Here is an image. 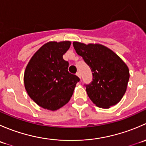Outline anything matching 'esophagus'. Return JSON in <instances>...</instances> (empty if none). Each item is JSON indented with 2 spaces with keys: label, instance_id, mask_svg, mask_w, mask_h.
Listing matches in <instances>:
<instances>
[{
  "label": "esophagus",
  "instance_id": "34e87169",
  "mask_svg": "<svg viewBox=\"0 0 146 146\" xmlns=\"http://www.w3.org/2000/svg\"><path fill=\"white\" fill-rule=\"evenodd\" d=\"M76 76H77L78 77H79L80 79H81V74H80V72H77V73H76Z\"/></svg>",
  "mask_w": 146,
  "mask_h": 146
}]
</instances>
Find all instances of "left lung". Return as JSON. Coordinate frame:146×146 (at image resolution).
Here are the masks:
<instances>
[{
    "instance_id": "1",
    "label": "left lung",
    "mask_w": 146,
    "mask_h": 146,
    "mask_svg": "<svg viewBox=\"0 0 146 146\" xmlns=\"http://www.w3.org/2000/svg\"><path fill=\"white\" fill-rule=\"evenodd\" d=\"M73 45L92 71V81L84 85L91 101L104 109L117 104L126 90L129 80L127 66L115 53L101 44L74 42Z\"/></svg>"
}]
</instances>
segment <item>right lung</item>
<instances>
[{"label":"right lung","instance_id":"add662e5","mask_svg":"<svg viewBox=\"0 0 146 146\" xmlns=\"http://www.w3.org/2000/svg\"><path fill=\"white\" fill-rule=\"evenodd\" d=\"M68 41L48 42L32 57L24 75L25 87L31 99L48 110H56L68 102L80 78L68 71L63 55Z\"/></svg>","mask_w":146,"mask_h":146}]
</instances>
